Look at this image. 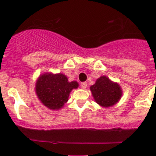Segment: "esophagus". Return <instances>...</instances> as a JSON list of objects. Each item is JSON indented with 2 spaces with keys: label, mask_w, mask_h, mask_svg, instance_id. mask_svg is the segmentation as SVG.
<instances>
[{
  "label": "esophagus",
  "mask_w": 156,
  "mask_h": 156,
  "mask_svg": "<svg viewBox=\"0 0 156 156\" xmlns=\"http://www.w3.org/2000/svg\"><path fill=\"white\" fill-rule=\"evenodd\" d=\"M80 86H81L82 89H86L87 87V82H82Z\"/></svg>",
  "instance_id": "34e87169"
}]
</instances>
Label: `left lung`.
Returning <instances> with one entry per match:
<instances>
[{"label": "left lung", "mask_w": 156, "mask_h": 156, "mask_svg": "<svg viewBox=\"0 0 156 156\" xmlns=\"http://www.w3.org/2000/svg\"><path fill=\"white\" fill-rule=\"evenodd\" d=\"M91 91L96 103L103 107H110L119 101L122 90L117 83H113L105 76H101L91 86Z\"/></svg>", "instance_id": "obj_1"}]
</instances>
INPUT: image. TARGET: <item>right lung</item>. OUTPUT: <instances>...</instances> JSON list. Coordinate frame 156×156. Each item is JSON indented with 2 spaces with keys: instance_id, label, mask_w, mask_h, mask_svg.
Returning a JSON list of instances; mask_svg holds the SVG:
<instances>
[{
  "instance_id": "right-lung-1",
  "label": "right lung",
  "mask_w": 156,
  "mask_h": 156,
  "mask_svg": "<svg viewBox=\"0 0 156 156\" xmlns=\"http://www.w3.org/2000/svg\"><path fill=\"white\" fill-rule=\"evenodd\" d=\"M76 81L69 82L62 73L44 74L39 78L36 85V93L43 105L50 109H59L68 101L73 89H76Z\"/></svg>"
}]
</instances>
